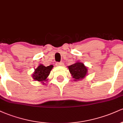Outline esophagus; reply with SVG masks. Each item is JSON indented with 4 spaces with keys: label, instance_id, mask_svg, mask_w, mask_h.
I'll list each match as a JSON object with an SVG mask.
<instances>
[{
    "label": "esophagus",
    "instance_id": "1",
    "mask_svg": "<svg viewBox=\"0 0 123 123\" xmlns=\"http://www.w3.org/2000/svg\"><path fill=\"white\" fill-rule=\"evenodd\" d=\"M56 65L57 66H63V63L62 62H57V63H56Z\"/></svg>",
    "mask_w": 123,
    "mask_h": 123
}]
</instances>
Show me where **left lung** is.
Listing matches in <instances>:
<instances>
[{
    "label": "left lung",
    "mask_w": 123,
    "mask_h": 123,
    "mask_svg": "<svg viewBox=\"0 0 123 123\" xmlns=\"http://www.w3.org/2000/svg\"><path fill=\"white\" fill-rule=\"evenodd\" d=\"M68 68L74 81L83 80L88 74V68L80 61H77L74 64L68 66Z\"/></svg>",
    "instance_id": "1"
}]
</instances>
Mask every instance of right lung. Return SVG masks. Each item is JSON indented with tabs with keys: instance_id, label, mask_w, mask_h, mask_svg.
<instances>
[{
	"instance_id": "add662e5",
	"label": "right lung",
	"mask_w": 123,
	"mask_h": 123,
	"mask_svg": "<svg viewBox=\"0 0 123 123\" xmlns=\"http://www.w3.org/2000/svg\"><path fill=\"white\" fill-rule=\"evenodd\" d=\"M53 68V65L45 66L43 64H40L37 68L35 69L34 72L32 74V78L35 81L41 82L43 84H46L44 82L48 80L47 78Z\"/></svg>"
}]
</instances>
